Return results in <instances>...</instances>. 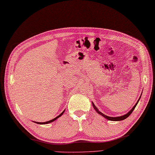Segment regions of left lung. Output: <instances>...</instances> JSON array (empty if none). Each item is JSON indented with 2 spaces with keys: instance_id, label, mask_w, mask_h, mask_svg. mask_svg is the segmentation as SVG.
<instances>
[{
  "instance_id": "obj_1",
  "label": "left lung",
  "mask_w": 155,
  "mask_h": 155,
  "mask_svg": "<svg viewBox=\"0 0 155 155\" xmlns=\"http://www.w3.org/2000/svg\"><path fill=\"white\" fill-rule=\"evenodd\" d=\"M141 96H142V94L140 95V97H139V99L138 100V101L137 102V103H136V104H135V105L133 106V108H132L130 110V111H129L127 114H126L123 115V116H118V117H110V116H106V115H105V114H104L103 113H102V112H101L100 111H99V110L97 108V107H96L95 105H94V104L93 102H92V106H93V107H94V110H96V112H97V114H100L101 116H102L103 117H104L105 118H106L107 120H112V121H120V120H123L126 119V118H128V116L131 114L132 112H133V110H134L135 107L137 106V105L138 104V102H139V100H140V97H141Z\"/></svg>"
}]
</instances>
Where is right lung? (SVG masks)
Wrapping results in <instances>:
<instances>
[{
	"mask_svg": "<svg viewBox=\"0 0 155 155\" xmlns=\"http://www.w3.org/2000/svg\"><path fill=\"white\" fill-rule=\"evenodd\" d=\"M64 112H65V110H64V111H63L61 114H59V116H57V117H55V118H53V119L51 120H49V121L45 122H35V123H37V124H49V123H51V122H53V121L56 120L58 119V118H59L60 117V116H61L63 115V114L64 113Z\"/></svg>",
	"mask_w": 155,
	"mask_h": 155,
	"instance_id": "right-lung-1",
	"label": "right lung"
}]
</instances>
